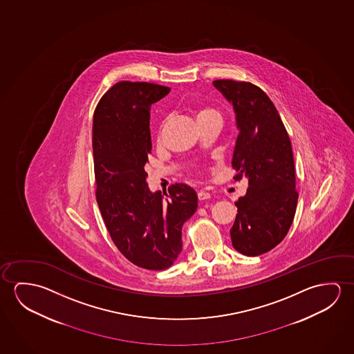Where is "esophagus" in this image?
I'll list each match as a JSON object with an SVG mask.
<instances>
[{"label": "esophagus", "mask_w": 354, "mask_h": 354, "mask_svg": "<svg viewBox=\"0 0 354 354\" xmlns=\"http://www.w3.org/2000/svg\"><path fill=\"white\" fill-rule=\"evenodd\" d=\"M198 198H199V201H207L210 198V193L205 191H199L198 192Z\"/></svg>", "instance_id": "esophagus-1"}]
</instances>
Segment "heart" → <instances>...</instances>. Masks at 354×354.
<instances>
[{
  "instance_id": "obj_1",
  "label": "heart",
  "mask_w": 354,
  "mask_h": 354,
  "mask_svg": "<svg viewBox=\"0 0 354 354\" xmlns=\"http://www.w3.org/2000/svg\"><path fill=\"white\" fill-rule=\"evenodd\" d=\"M208 119H218L221 120V115L220 113L213 107H208V106H203L196 109V122H202V120H208Z\"/></svg>"
}]
</instances>
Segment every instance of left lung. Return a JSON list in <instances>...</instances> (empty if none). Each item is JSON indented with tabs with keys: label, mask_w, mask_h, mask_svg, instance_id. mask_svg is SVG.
Masks as SVG:
<instances>
[{
	"label": "left lung",
	"mask_w": 354,
	"mask_h": 354,
	"mask_svg": "<svg viewBox=\"0 0 354 354\" xmlns=\"http://www.w3.org/2000/svg\"><path fill=\"white\" fill-rule=\"evenodd\" d=\"M213 84L235 112V180L245 176L250 185L236 203L231 241L242 254L259 256L281 243L294 220L297 193L292 142L273 102L259 87L232 80Z\"/></svg>",
	"instance_id": "8db88e82"
}]
</instances>
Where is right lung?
I'll return each mask as SVG.
<instances>
[{
    "instance_id": "add662e5",
    "label": "right lung",
    "mask_w": 354,
    "mask_h": 354,
    "mask_svg": "<svg viewBox=\"0 0 354 354\" xmlns=\"http://www.w3.org/2000/svg\"><path fill=\"white\" fill-rule=\"evenodd\" d=\"M171 88L122 81L93 114L95 198L113 242L145 270L171 267L182 251V226L198 208L196 191L176 183L151 192L145 165L151 153L150 109Z\"/></svg>"
}]
</instances>
